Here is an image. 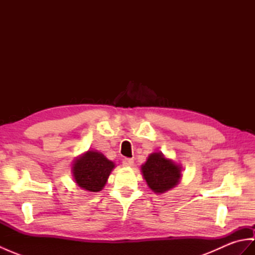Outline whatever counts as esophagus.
Here are the masks:
<instances>
[{
  "instance_id": "esophagus-1",
  "label": "esophagus",
  "mask_w": 255,
  "mask_h": 255,
  "mask_svg": "<svg viewBox=\"0 0 255 255\" xmlns=\"http://www.w3.org/2000/svg\"><path fill=\"white\" fill-rule=\"evenodd\" d=\"M123 165L126 167H131V166H133V160L132 159H124Z\"/></svg>"
}]
</instances>
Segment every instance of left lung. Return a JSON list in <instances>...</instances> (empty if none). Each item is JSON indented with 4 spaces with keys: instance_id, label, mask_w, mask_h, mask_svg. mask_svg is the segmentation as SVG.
I'll list each match as a JSON object with an SVG mask.
<instances>
[{
    "instance_id": "8db88e82",
    "label": "left lung",
    "mask_w": 255,
    "mask_h": 255,
    "mask_svg": "<svg viewBox=\"0 0 255 255\" xmlns=\"http://www.w3.org/2000/svg\"><path fill=\"white\" fill-rule=\"evenodd\" d=\"M183 167L172 159L156 151L141 165V174L149 188L155 194H163L175 187L182 180Z\"/></svg>"
}]
</instances>
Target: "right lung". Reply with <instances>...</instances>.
<instances>
[{"instance_id":"add662e5","label":"right lung","mask_w":255,"mask_h":255,"mask_svg":"<svg viewBox=\"0 0 255 255\" xmlns=\"http://www.w3.org/2000/svg\"><path fill=\"white\" fill-rule=\"evenodd\" d=\"M114 169L115 163L100 151L88 150L73 161L71 172L80 188L97 193L104 188Z\"/></svg>"}]
</instances>
